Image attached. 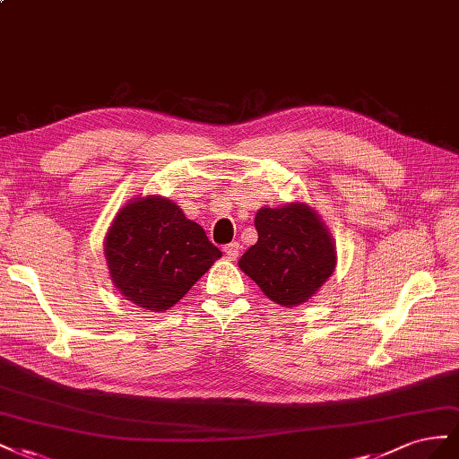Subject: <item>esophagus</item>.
<instances>
[{"label": "esophagus", "instance_id": "obj_1", "mask_svg": "<svg viewBox=\"0 0 459 459\" xmlns=\"http://www.w3.org/2000/svg\"><path fill=\"white\" fill-rule=\"evenodd\" d=\"M240 242H230L225 246V254L230 257V259H237L238 254H240Z\"/></svg>", "mask_w": 459, "mask_h": 459}]
</instances>
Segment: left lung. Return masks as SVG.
Segmentation results:
<instances>
[{"label": "left lung", "mask_w": 459, "mask_h": 459, "mask_svg": "<svg viewBox=\"0 0 459 459\" xmlns=\"http://www.w3.org/2000/svg\"><path fill=\"white\" fill-rule=\"evenodd\" d=\"M255 230L257 242L238 265L274 304L292 307L307 302L333 274V238L307 205L261 207Z\"/></svg>", "instance_id": "1"}]
</instances>
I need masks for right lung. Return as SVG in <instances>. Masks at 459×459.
<instances>
[{"instance_id":"right-lung-1","label":"right lung","mask_w":459,"mask_h":459,"mask_svg":"<svg viewBox=\"0 0 459 459\" xmlns=\"http://www.w3.org/2000/svg\"><path fill=\"white\" fill-rule=\"evenodd\" d=\"M221 257L204 229L160 195L126 204L106 238L111 281L130 302L165 311Z\"/></svg>"}]
</instances>
